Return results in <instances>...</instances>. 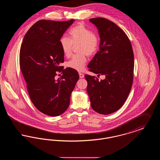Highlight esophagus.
<instances>
[{
	"label": "esophagus",
	"instance_id": "34e87169",
	"mask_svg": "<svg viewBox=\"0 0 160 160\" xmlns=\"http://www.w3.org/2000/svg\"><path fill=\"white\" fill-rule=\"evenodd\" d=\"M79 77H80V78H84L83 74L79 72Z\"/></svg>",
	"mask_w": 160,
	"mask_h": 160
}]
</instances>
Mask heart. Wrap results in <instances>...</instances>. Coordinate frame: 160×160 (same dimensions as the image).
<instances>
[{
    "label": "heart",
    "mask_w": 160,
    "mask_h": 160,
    "mask_svg": "<svg viewBox=\"0 0 160 160\" xmlns=\"http://www.w3.org/2000/svg\"><path fill=\"white\" fill-rule=\"evenodd\" d=\"M69 38L63 36L60 38L59 44L62 53L66 57L71 54L72 45L79 44L78 52L80 53L75 55L67 62L69 68L82 71L84 68L87 59L86 54L91 56L97 53L99 46V38L98 35L83 24L79 23L69 31Z\"/></svg>",
    "instance_id": "heart-1"
}]
</instances>
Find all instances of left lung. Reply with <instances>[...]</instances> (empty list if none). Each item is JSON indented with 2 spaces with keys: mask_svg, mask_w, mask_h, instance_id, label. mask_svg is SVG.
Returning a JSON list of instances; mask_svg holds the SVG:
<instances>
[{
  "mask_svg": "<svg viewBox=\"0 0 160 160\" xmlns=\"http://www.w3.org/2000/svg\"><path fill=\"white\" fill-rule=\"evenodd\" d=\"M89 21L98 29L99 50L89 62L90 71L106 78L85 75L92 108L101 114L118 110L125 103L133 82L134 53L129 38L115 23L104 18Z\"/></svg>",
  "mask_w": 160,
  "mask_h": 160,
  "instance_id": "left-lung-1",
  "label": "left lung"
}]
</instances>
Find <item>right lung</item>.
I'll return each instance as SVG.
<instances>
[{
  "instance_id": "right-lung-1",
  "label": "right lung",
  "mask_w": 160,
  "mask_h": 160,
  "mask_svg": "<svg viewBox=\"0 0 160 160\" xmlns=\"http://www.w3.org/2000/svg\"><path fill=\"white\" fill-rule=\"evenodd\" d=\"M74 21L39 20L27 32L21 46L20 67L29 97L38 110L48 116H58L67 110L79 78L77 71L59 65L64 62L60 38ZM58 71L63 74L56 80Z\"/></svg>"
}]
</instances>
